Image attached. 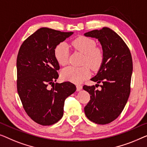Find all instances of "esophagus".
Wrapping results in <instances>:
<instances>
[{
	"mask_svg": "<svg viewBox=\"0 0 147 147\" xmlns=\"http://www.w3.org/2000/svg\"><path fill=\"white\" fill-rule=\"evenodd\" d=\"M82 89V86L81 85H76V90L77 91H79V90Z\"/></svg>",
	"mask_w": 147,
	"mask_h": 147,
	"instance_id": "34e87169",
	"label": "esophagus"
}]
</instances>
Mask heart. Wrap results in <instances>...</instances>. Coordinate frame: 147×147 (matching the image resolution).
<instances>
[{
	"instance_id": "heart-1",
	"label": "heart",
	"mask_w": 147,
	"mask_h": 147,
	"mask_svg": "<svg viewBox=\"0 0 147 147\" xmlns=\"http://www.w3.org/2000/svg\"><path fill=\"white\" fill-rule=\"evenodd\" d=\"M72 45L76 50L84 55L82 64H86L92 70H97L100 67L104 60V53L102 49L96 47L94 40L81 36L74 39ZM69 54V48L65 43L58 45L55 49V59L61 66H65L68 63ZM88 66L65 68L61 71V78L65 80L79 84L90 76V71Z\"/></svg>"
}]
</instances>
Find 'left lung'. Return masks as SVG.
<instances>
[{"instance_id": "left-lung-1", "label": "left lung", "mask_w": 147, "mask_h": 147, "mask_svg": "<svg viewBox=\"0 0 147 147\" xmlns=\"http://www.w3.org/2000/svg\"><path fill=\"white\" fill-rule=\"evenodd\" d=\"M84 35L96 38L104 53L98 73L90 79L98 84L101 82V90H96L94 86H83L90 95L84 113L93 123L105 125L117 119L127 104L131 92L133 60L127 45L111 28L103 27Z\"/></svg>"}]
</instances>
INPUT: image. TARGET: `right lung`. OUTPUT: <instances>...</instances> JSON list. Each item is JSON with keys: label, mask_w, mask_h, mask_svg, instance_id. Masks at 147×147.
<instances>
[{"label": "right lung", "mask_w": 147, "mask_h": 147, "mask_svg": "<svg viewBox=\"0 0 147 147\" xmlns=\"http://www.w3.org/2000/svg\"><path fill=\"white\" fill-rule=\"evenodd\" d=\"M73 34L40 28L24 41L18 51L17 91L26 113L39 125H51L61 120L65 99L76 91L71 82H54L60 69L55 49Z\"/></svg>", "instance_id": "obj_1"}]
</instances>
